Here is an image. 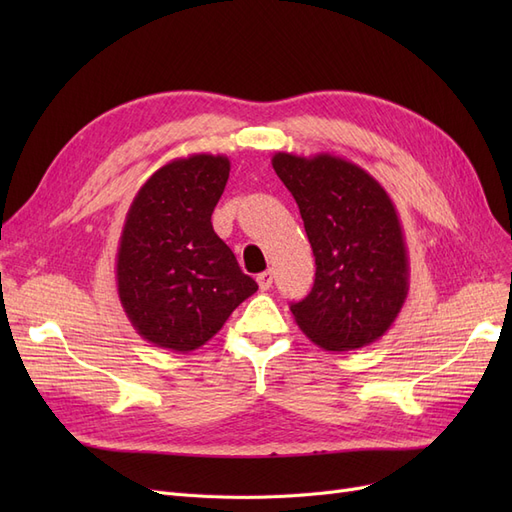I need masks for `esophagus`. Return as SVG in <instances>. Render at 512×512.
Listing matches in <instances>:
<instances>
[{"label": "esophagus", "instance_id": "34e87169", "mask_svg": "<svg viewBox=\"0 0 512 512\" xmlns=\"http://www.w3.org/2000/svg\"><path fill=\"white\" fill-rule=\"evenodd\" d=\"M256 282H258V288H260V290H269V288L273 286V271H262V273H258Z\"/></svg>", "mask_w": 512, "mask_h": 512}]
</instances>
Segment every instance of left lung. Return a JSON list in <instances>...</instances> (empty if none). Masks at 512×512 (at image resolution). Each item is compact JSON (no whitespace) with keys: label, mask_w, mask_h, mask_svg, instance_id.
<instances>
[{"label":"left lung","mask_w":512,"mask_h":512,"mask_svg":"<svg viewBox=\"0 0 512 512\" xmlns=\"http://www.w3.org/2000/svg\"><path fill=\"white\" fill-rule=\"evenodd\" d=\"M301 211L316 258L314 288L290 312L316 346L346 352L374 344L410 288L408 247L391 196L365 168L333 153L271 158Z\"/></svg>","instance_id":"obj_1"}]
</instances>
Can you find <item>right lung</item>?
Listing matches in <instances>:
<instances>
[{"mask_svg": "<svg viewBox=\"0 0 512 512\" xmlns=\"http://www.w3.org/2000/svg\"><path fill=\"white\" fill-rule=\"evenodd\" d=\"M230 160L192 153L158 168L136 192L119 237L115 280L123 312L149 344L192 352L258 290L215 235L211 213Z\"/></svg>", "mask_w": 512, "mask_h": 512, "instance_id": "right-lung-1", "label": "right lung"}]
</instances>
